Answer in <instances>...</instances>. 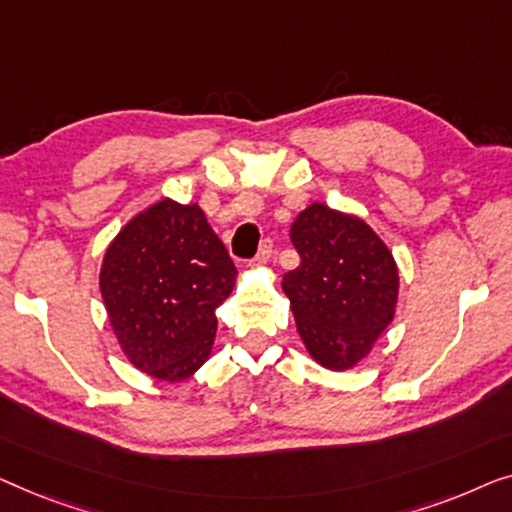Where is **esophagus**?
I'll return each mask as SVG.
<instances>
[{"mask_svg": "<svg viewBox=\"0 0 512 512\" xmlns=\"http://www.w3.org/2000/svg\"><path fill=\"white\" fill-rule=\"evenodd\" d=\"M271 253H273V241H271V239H264L262 243H259L255 264H266V262H269Z\"/></svg>", "mask_w": 512, "mask_h": 512, "instance_id": "1", "label": "esophagus"}]
</instances>
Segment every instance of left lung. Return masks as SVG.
<instances>
[{"instance_id":"left-lung-1","label":"left lung","mask_w":512,"mask_h":512,"mask_svg":"<svg viewBox=\"0 0 512 512\" xmlns=\"http://www.w3.org/2000/svg\"><path fill=\"white\" fill-rule=\"evenodd\" d=\"M290 239L301 264L280 285L301 341L320 366L348 371L394 320L397 262L362 218L318 201L297 215Z\"/></svg>"}]
</instances>
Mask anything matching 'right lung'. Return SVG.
Wrapping results in <instances>:
<instances>
[{
  "label": "right lung",
  "instance_id": "1",
  "mask_svg": "<svg viewBox=\"0 0 512 512\" xmlns=\"http://www.w3.org/2000/svg\"><path fill=\"white\" fill-rule=\"evenodd\" d=\"M236 266L197 204L160 199L106 248L99 290L120 350L164 383L187 380L211 355L215 308Z\"/></svg>",
  "mask_w": 512,
  "mask_h": 512
}]
</instances>
